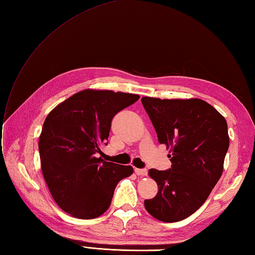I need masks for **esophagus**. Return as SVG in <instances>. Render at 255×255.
I'll return each mask as SVG.
<instances>
[{
  "label": "esophagus",
  "instance_id": "esophagus-1",
  "mask_svg": "<svg viewBox=\"0 0 255 255\" xmlns=\"http://www.w3.org/2000/svg\"><path fill=\"white\" fill-rule=\"evenodd\" d=\"M135 173H136L137 175H140V177H146V175H147V170H146V169H138V168H136V169H135Z\"/></svg>",
  "mask_w": 255,
  "mask_h": 255
}]
</instances>
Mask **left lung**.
Wrapping results in <instances>:
<instances>
[{
    "mask_svg": "<svg viewBox=\"0 0 255 255\" xmlns=\"http://www.w3.org/2000/svg\"><path fill=\"white\" fill-rule=\"evenodd\" d=\"M142 104L158 142L170 148L171 168L150 169L158 193L145 200L146 211L163 223L183 220L195 213L222 177L229 147L225 118L201 99L143 97Z\"/></svg>",
    "mask_w": 255,
    "mask_h": 255,
    "instance_id": "obj_1",
    "label": "left lung"
}]
</instances>
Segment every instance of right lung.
I'll return each mask as SVG.
<instances>
[{
    "mask_svg": "<svg viewBox=\"0 0 255 255\" xmlns=\"http://www.w3.org/2000/svg\"><path fill=\"white\" fill-rule=\"evenodd\" d=\"M139 96L85 89L56 106L39 138L41 170L50 193L64 212L81 219L103 215L117 184L133 173L131 166L105 161L111 121Z\"/></svg>",
    "mask_w": 255,
    "mask_h": 255,
    "instance_id": "1",
    "label": "right lung"
}]
</instances>
